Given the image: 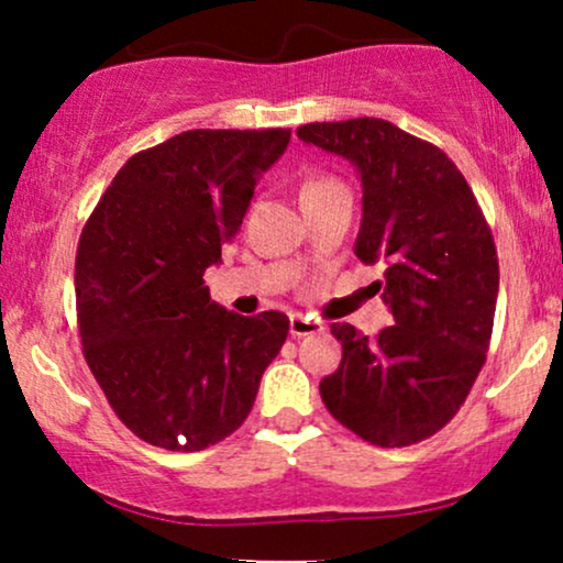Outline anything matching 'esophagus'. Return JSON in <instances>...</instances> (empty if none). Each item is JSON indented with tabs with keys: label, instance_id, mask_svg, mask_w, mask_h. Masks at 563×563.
I'll list each match as a JSON object with an SVG mask.
<instances>
[{
	"label": "esophagus",
	"instance_id": "1",
	"mask_svg": "<svg viewBox=\"0 0 563 563\" xmlns=\"http://www.w3.org/2000/svg\"><path fill=\"white\" fill-rule=\"evenodd\" d=\"M318 331H322L318 320L307 318V314H290V335H294V339H301V335L318 333Z\"/></svg>",
	"mask_w": 563,
	"mask_h": 563
}]
</instances>
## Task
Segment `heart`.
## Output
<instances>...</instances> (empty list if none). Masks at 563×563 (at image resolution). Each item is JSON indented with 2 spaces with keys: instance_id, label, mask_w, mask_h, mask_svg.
Returning a JSON list of instances; mask_svg holds the SVG:
<instances>
[{
  "instance_id": "b5f03b06",
  "label": "heart",
  "mask_w": 563,
  "mask_h": 563,
  "mask_svg": "<svg viewBox=\"0 0 563 563\" xmlns=\"http://www.w3.org/2000/svg\"><path fill=\"white\" fill-rule=\"evenodd\" d=\"M335 190H346V187L333 177H312L301 185V198L325 196V192H335Z\"/></svg>"
}]
</instances>
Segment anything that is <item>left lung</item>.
Wrapping results in <instances>:
<instances>
[{
    "instance_id": "1",
    "label": "left lung",
    "mask_w": 563,
    "mask_h": 563,
    "mask_svg": "<svg viewBox=\"0 0 563 563\" xmlns=\"http://www.w3.org/2000/svg\"><path fill=\"white\" fill-rule=\"evenodd\" d=\"M296 134L357 166L354 254L386 267L376 286L394 314L373 339L333 322L341 365L320 380L322 402L376 448L423 442L455 418L487 360L500 283L493 230L448 153L389 121H314Z\"/></svg>"
}]
</instances>
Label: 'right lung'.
<instances>
[{
	"label": "right lung",
	"mask_w": 563,
	"mask_h": 563,
	"mask_svg": "<svg viewBox=\"0 0 563 563\" xmlns=\"http://www.w3.org/2000/svg\"><path fill=\"white\" fill-rule=\"evenodd\" d=\"M290 129H190L134 153L76 251V320L89 371L132 434L198 452L241 429L288 318L228 312L206 267L241 230L256 177Z\"/></svg>",
	"instance_id": "1"
}]
</instances>
